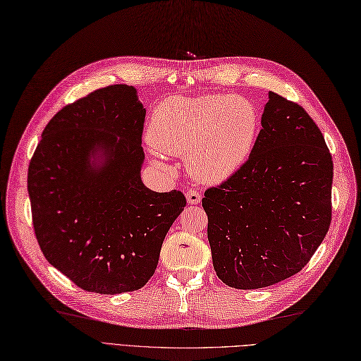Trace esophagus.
Here are the masks:
<instances>
[{
	"label": "esophagus",
	"mask_w": 361,
	"mask_h": 361,
	"mask_svg": "<svg viewBox=\"0 0 361 361\" xmlns=\"http://www.w3.org/2000/svg\"><path fill=\"white\" fill-rule=\"evenodd\" d=\"M186 200H188V203H190V204H197V203H200V200H202V194L198 192L197 190H194V188H190L188 191H186Z\"/></svg>",
	"instance_id": "obj_1"
}]
</instances>
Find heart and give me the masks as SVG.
<instances>
[{"mask_svg": "<svg viewBox=\"0 0 361 361\" xmlns=\"http://www.w3.org/2000/svg\"><path fill=\"white\" fill-rule=\"evenodd\" d=\"M259 126V111L246 97L176 95L154 111L149 140L161 154L188 159L195 179L218 183L251 157Z\"/></svg>", "mask_w": 361, "mask_h": 361, "instance_id": "b5f03b06", "label": "heart"}]
</instances>
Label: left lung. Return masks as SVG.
I'll list each match as a JSON object with an SVG mask.
<instances>
[{"label": "left lung", "instance_id": "1", "mask_svg": "<svg viewBox=\"0 0 361 361\" xmlns=\"http://www.w3.org/2000/svg\"><path fill=\"white\" fill-rule=\"evenodd\" d=\"M261 127L246 163L202 200L216 275L239 290L299 273L331 222L333 159L314 119L270 91Z\"/></svg>", "mask_w": 361, "mask_h": 361}]
</instances>
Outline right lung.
Masks as SVG:
<instances>
[{"label":"right lung","mask_w":361,"mask_h":361,"mask_svg":"<svg viewBox=\"0 0 361 361\" xmlns=\"http://www.w3.org/2000/svg\"><path fill=\"white\" fill-rule=\"evenodd\" d=\"M146 110L133 86L111 85L62 107L28 167L32 227L46 259L90 293L145 287L186 206L180 191L143 185ZM104 149L94 166L90 155Z\"/></svg>","instance_id":"1"}]
</instances>
